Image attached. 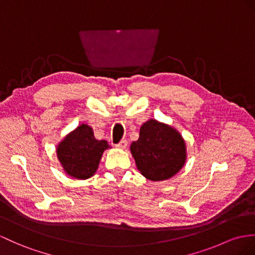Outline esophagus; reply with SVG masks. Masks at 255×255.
Returning a JSON list of instances; mask_svg holds the SVG:
<instances>
[{
  "instance_id": "obj_1",
  "label": "esophagus",
  "mask_w": 255,
  "mask_h": 255,
  "mask_svg": "<svg viewBox=\"0 0 255 255\" xmlns=\"http://www.w3.org/2000/svg\"><path fill=\"white\" fill-rule=\"evenodd\" d=\"M127 146H128V140L127 139H122V140L118 142V144H116L117 148H121V149L127 148Z\"/></svg>"
}]
</instances>
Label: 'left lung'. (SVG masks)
<instances>
[{
    "label": "left lung",
    "mask_w": 255,
    "mask_h": 255,
    "mask_svg": "<svg viewBox=\"0 0 255 255\" xmlns=\"http://www.w3.org/2000/svg\"><path fill=\"white\" fill-rule=\"evenodd\" d=\"M131 152L136 166L150 181H164L175 175L186 160L185 141L177 131L156 120H149L139 129Z\"/></svg>",
    "instance_id": "1"
}]
</instances>
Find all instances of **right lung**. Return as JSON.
<instances>
[{"instance_id":"1","label":"right lung","mask_w":255,"mask_h":255,"mask_svg":"<svg viewBox=\"0 0 255 255\" xmlns=\"http://www.w3.org/2000/svg\"><path fill=\"white\" fill-rule=\"evenodd\" d=\"M107 148L109 145L106 140L96 139L92 128L82 124L58 145L57 156L68 175L85 179L96 172Z\"/></svg>"}]
</instances>
